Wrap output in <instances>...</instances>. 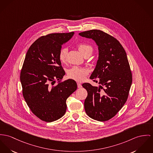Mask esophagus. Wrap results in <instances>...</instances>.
<instances>
[{
	"label": "esophagus",
	"instance_id": "esophagus-1",
	"mask_svg": "<svg viewBox=\"0 0 153 153\" xmlns=\"http://www.w3.org/2000/svg\"><path fill=\"white\" fill-rule=\"evenodd\" d=\"M77 87L79 88H82V85L80 83H79V82H78V83H77Z\"/></svg>",
	"mask_w": 153,
	"mask_h": 153
}]
</instances>
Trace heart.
Here are the masks:
<instances>
[{"label":"heart","instance_id":"1","mask_svg":"<svg viewBox=\"0 0 153 153\" xmlns=\"http://www.w3.org/2000/svg\"><path fill=\"white\" fill-rule=\"evenodd\" d=\"M77 47L84 56L88 54L91 55L93 51V48L91 45L84 43L78 44ZM68 51V49L66 48H63L60 49L59 52V58L61 62L65 63L66 62ZM88 71L87 69L78 66H73L68 71V76L70 79L80 82L85 80Z\"/></svg>","mask_w":153,"mask_h":153}]
</instances>
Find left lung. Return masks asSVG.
<instances>
[{"mask_svg":"<svg viewBox=\"0 0 153 153\" xmlns=\"http://www.w3.org/2000/svg\"><path fill=\"white\" fill-rule=\"evenodd\" d=\"M79 34L93 39L99 51L95 68L90 77L99 86L82 84L88 93L84 109L89 117L106 121L115 116L128 98L132 74L126 53L116 38L102 31L91 30Z\"/></svg>","mask_w":153,"mask_h":153,"instance_id":"obj_1","label":"left lung"}]
</instances>
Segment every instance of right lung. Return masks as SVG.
<instances>
[{"instance_id":"1","label":"right lung","mask_w":153,"mask_h":153,"mask_svg":"<svg viewBox=\"0 0 153 153\" xmlns=\"http://www.w3.org/2000/svg\"><path fill=\"white\" fill-rule=\"evenodd\" d=\"M74 34L52 33L41 36L29 48L24 61L20 81L24 100L35 116L47 122L65 115L66 100L77 88L74 80L60 82L65 71L59 60V52ZM56 80L59 84L54 86Z\"/></svg>"}]
</instances>
